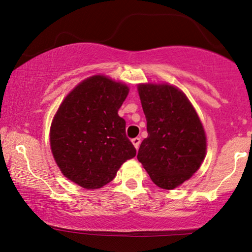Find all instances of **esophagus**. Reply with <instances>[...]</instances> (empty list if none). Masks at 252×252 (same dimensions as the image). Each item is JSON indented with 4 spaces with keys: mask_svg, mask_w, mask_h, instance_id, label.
Masks as SVG:
<instances>
[{
    "mask_svg": "<svg viewBox=\"0 0 252 252\" xmlns=\"http://www.w3.org/2000/svg\"><path fill=\"white\" fill-rule=\"evenodd\" d=\"M140 142H141V139L139 137L132 139V143H133V146L135 147V149H138V148L140 147Z\"/></svg>",
    "mask_w": 252,
    "mask_h": 252,
    "instance_id": "esophagus-1",
    "label": "esophagus"
}]
</instances>
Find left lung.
Segmentation results:
<instances>
[{"instance_id": "1", "label": "left lung", "mask_w": 252, "mask_h": 252, "mask_svg": "<svg viewBox=\"0 0 252 252\" xmlns=\"http://www.w3.org/2000/svg\"><path fill=\"white\" fill-rule=\"evenodd\" d=\"M148 137L138 160L156 185L174 189L201 167L206 153L204 127L181 90L168 84H139Z\"/></svg>"}]
</instances>
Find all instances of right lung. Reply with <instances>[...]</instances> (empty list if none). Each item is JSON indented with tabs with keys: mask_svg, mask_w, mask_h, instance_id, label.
I'll return each mask as SVG.
<instances>
[{
	"mask_svg": "<svg viewBox=\"0 0 252 252\" xmlns=\"http://www.w3.org/2000/svg\"><path fill=\"white\" fill-rule=\"evenodd\" d=\"M129 87L103 75L79 83L59 106L50 146L63 175L86 189H101L135 156L118 111Z\"/></svg>",
	"mask_w": 252,
	"mask_h": 252,
	"instance_id": "1",
	"label": "right lung"
}]
</instances>
